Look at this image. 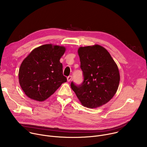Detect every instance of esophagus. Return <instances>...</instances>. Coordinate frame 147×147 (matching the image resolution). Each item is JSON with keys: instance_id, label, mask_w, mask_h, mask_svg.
<instances>
[{"instance_id": "esophagus-1", "label": "esophagus", "mask_w": 147, "mask_h": 147, "mask_svg": "<svg viewBox=\"0 0 147 147\" xmlns=\"http://www.w3.org/2000/svg\"><path fill=\"white\" fill-rule=\"evenodd\" d=\"M71 78H72V77L71 76H69L67 77V81H70L71 80Z\"/></svg>"}]
</instances>
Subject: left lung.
Wrapping results in <instances>:
<instances>
[{"label":"left lung","instance_id":"8db88e82","mask_svg":"<svg viewBox=\"0 0 147 147\" xmlns=\"http://www.w3.org/2000/svg\"><path fill=\"white\" fill-rule=\"evenodd\" d=\"M78 53L84 80L79 86L72 81L71 88L84 107H101L113 97L118 89V67L108 51L99 45L80 47Z\"/></svg>","mask_w":147,"mask_h":147}]
</instances>
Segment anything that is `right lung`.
Returning a JSON list of instances; mask_svg holds the SVG:
<instances>
[{
  "label": "right lung",
  "mask_w": 147,
  "mask_h": 147,
  "mask_svg": "<svg viewBox=\"0 0 147 147\" xmlns=\"http://www.w3.org/2000/svg\"><path fill=\"white\" fill-rule=\"evenodd\" d=\"M64 47L46 44L34 49L23 61L18 72L20 85L30 98L42 102L67 81L60 59Z\"/></svg>",
  "instance_id": "obj_1"
}]
</instances>
